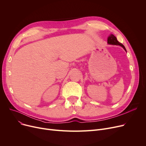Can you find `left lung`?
I'll return each mask as SVG.
<instances>
[{
	"label": "left lung",
	"mask_w": 146,
	"mask_h": 146,
	"mask_svg": "<svg viewBox=\"0 0 146 146\" xmlns=\"http://www.w3.org/2000/svg\"><path fill=\"white\" fill-rule=\"evenodd\" d=\"M107 41H108V44H111V45H119L121 46V47H122V48H123L124 49V50L127 52V50L124 47V45L121 44V42H119L117 39V38L113 34H110V35L108 36V40H107Z\"/></svg>",
	"instance_id": "8db88e82"
}]
</instances>
